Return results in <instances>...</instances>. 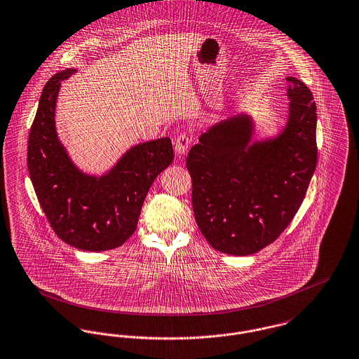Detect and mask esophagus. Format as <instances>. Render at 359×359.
<instances>
[{
    "label": "esophagus",
    "mask_w": 359,
    "mask_h": 359,
    "mask_svg": "<svg viewBox=\"0 0 359 359\" xmlns=\"http://www.w3.org/2000/svg\"><path fill=\"white\" fill-rule=\"evenodd\" d=\"M191 141H192V140H191V137L189 134L182 133V134L177 137L176 144H175V150H176V153H177L179 156L186 154V153L189 151V148H190Z\"/></svg>",
    "instance_id": "obj_1"
}]
</instances>
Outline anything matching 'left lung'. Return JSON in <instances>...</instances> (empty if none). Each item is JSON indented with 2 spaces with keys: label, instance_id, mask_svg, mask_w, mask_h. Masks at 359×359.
Listing matches in <instances>:
<instances>
[{
  "label": "left lung",
  "instance_id": "1",
  "mask_svg": "<svg viewBox=\"0 0 359 359\" xmlns=\"http://www.w3.org/2000/svg\"><path fill=\"white\" fill-rule=\"evenodd\" d=\"M287 122L252 141L253 121L236 115L210 127L187 156L199 231L219 252L247 256L275 241L299 209L317 163L316 104L287 77Z\"/></svg>",
  "mask_w": 359,
  "mask_h": 359
}]
</instances>
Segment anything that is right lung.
I'll return each mask as SVG.
<instances>
[{"label": "right lung", "instance_id": "1", "mask_svg": "<svg viewBox=\"0 0 359 359\" xmlns=\"http://www.w3.org/2000/svg\"><path fill=\"white\" fill-rule=\"evenodd\" d=\"M76 73L66 69L44 85L32 122L27 164L43 211L66 244L90 252L114 250L134 233L154 179L173 160L170 138L138 144L102 176L77 168L55 130L61 83Z\"/></svg>", "mask_w": 359, "mask_h": 359}]
</instances>
